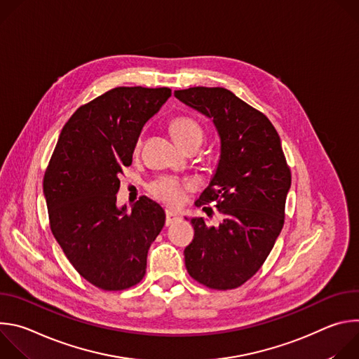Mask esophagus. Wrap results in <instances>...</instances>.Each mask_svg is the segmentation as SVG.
<instances>
[{"label": "esophagus", "instance_id": "34e87169", "mask_svg": "<svg viewBox=\"0 0 359 359\" xmlns=\"http://www.w3.org/2000/svg\"><path fill=\"white\" fill-rule=\"evenodd\" d=\"M180 220V213L173 210H166V226H170L172 223Z\"/></svg>", "mask_w": 359, "mask_h": 359}]
</instances>
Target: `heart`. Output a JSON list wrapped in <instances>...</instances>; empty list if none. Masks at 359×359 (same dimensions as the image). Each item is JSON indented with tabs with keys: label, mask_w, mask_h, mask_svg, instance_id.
Wrapping results in <instances>:
<instances>
[{
	"label": "heart",
	"mask_w": 359,
	"mask_h": 359,
	"mask_svg": "<svg viewBox=\"0 0 359 359\" xmlns=\"http://www.w3.org/2000/svg\"><path fill=\"white\" fill-rule=\"evenodd\" d=\"M169 130L176 140V143L183 147L186 143L191 140L201 142V128L200 125L190 116H176L169 123ZM151 194L159 200L168 203L169 206H180L186 198V184L176 179H161L155 182L150 187Z\"/></svg>",
	"instance_id": "heart-1"
}]
</instances>
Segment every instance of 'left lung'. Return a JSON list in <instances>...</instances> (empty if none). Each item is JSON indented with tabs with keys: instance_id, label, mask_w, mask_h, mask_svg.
Listing matches in <instances>:
<instances>
[{
	"instance_id": "obj_1",
	"label": "left lung",
	"mask_w": 359,
	"mask_h": 359,
	"mask_svg": "<svg viewBox=\"0 0 359 359\" xmlns=\"http://www.w3.org/2000/svg\"><path fill=\"white\" fill-rule=\"evenodd\" d=\"M175 96L212 119L220 137L217 168L196 206L216 200L223 220L190 217L184 264L200 284L231 290L259 271L281 233L290 168L273 123L229 89L196 86Z\"/></svg>"
}]
</instances>
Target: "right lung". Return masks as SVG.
I'll list each match as a JSON object with an SVG mask.
<instances>
[{
	"label": "right lung",
	"mask_w": 359,
	"mask_h": 359,
	"mask_svg": "<svg viewBox=\"0 0 359 359\" xmlns=\"http://www.w3.org/2000/svg\"><path fill=\"white\" fill-rule=\"evenodd\" d=\"M170 95L169 88L119 86L90 100L62 128L45 172L50 230L75 270L97 288L137 284L165 226L159 203L142 196L128 213L116 193L142 128Z\"/></svg>",
	"instance_id": "1"
}]
</instances>
